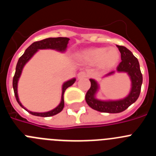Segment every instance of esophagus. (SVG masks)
<instances>
[{"mask_svg": "<svg viewBox=\"0 0 156 156\" xmlns=\"http://www.w3.org/2000/svg\"><path fill=\"white\" fill-rule=\"evenodd\" d=\"M86 76H87V73H86V72H84V71L80 72L79 73L77 74V77H78V79H83V78H85Z\"/></svg>", "mask_w": 156, "mask_h": 156, "instance_id": "34e87169", "label": "esophagus"}]
</instances>
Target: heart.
Masks as SVG:
<instances>
[{"label": "heart", "mask_w": 156, "mask_h": 156, "mask_svg": "<svg viewBox=\"0 0 156 156\" xmlns=\"http://www.w3.org/2000/svg\"><path fill=\"white\" fill-rule=\"evenodd\" d=\"M120 58L119 50L114 47L94 48L79 54L78 58L88 64H98L101 69H108L118 63Z\"/></svg>", "instance_id": "1"}]
</instances>
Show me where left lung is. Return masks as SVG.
<instances>
[{"mask_svg":"<svg viewBox=\"0 0 156 156\" xmlns=\"http://www.w3.org/2000/svg\"><path fill=\"white\" fill-rule=\"evenodd\" d=\"M121 54V62L117 66V73H126L131 81L130 91L124 98L119 100L102 101L96 98V94L99 90V84L94 79H90V87L87 92L85 99L87 105L93 109L101 112L119 113L126 110L129 106L134 103L140 95V88L142 84V74L140 69V65L137 58L131 51L123 46L116 45ZM115 73L112 71L103 77L108 76Z\"/></svg>","mask_w":156,"mask_h":156,"instance_id":"obj_1","label":"left lung"}]
</instances>
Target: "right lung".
I'll return each mask as SVG.
<instances>
[{"mask_svg":"<svg viewBox=\"0 0 156 156\" xmlns=\"http://www.w3.org/2000/svg\"><path fill=\"white\" fill-rule=\"evenodd\" d=\"M69 41V38H67V37H51V38H47V39L42 40V41H36V42L33 43L27 48V50H26V51L24 52L23 55L19 58L17 65H16V73H15V76L13 77V83H12L14 93H15L16 101H18L19 105L21 106L22 108H24L26 111H27L30 114H32V115L41 117H49L56 115V114L59 113L60 112H62V110L64 108L65 91H66V90L69 87L72 86L75 83L76 78H73V79L69 80H67L62 84L61 102L59 103V105L56 108L51 110V111L45 112H31L27 109V108H25L24 106L22 105V103L19 101V95H18V82H19V80L20 78V76H21L22 72H23L25 65L30 61V58L38 51V50H42V49H52V50H55L60 52H65L66 50V48H67Z\"/></svg>","mask_w":156,"mask_h":156,"instance_id":"1","label":"right lung"}]
</instances>
